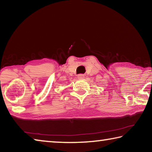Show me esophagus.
<instances>
[{"label": "esophagus", "mask_w": 152, "mask_h": 152, "mask_svg": "<svg viewBox=\"0 0 152 152\" xmlns=\"http://www.w3.org/2000/svg\"><path fill=\"white\" fill-rule=\"evenodd\" d=\"M84 78V74H78V79H83Z\"/></svg>", "instance_id": "obj_1"}]
</instances>
